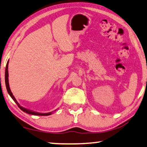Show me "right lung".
<instances>
[{
	"label": "right lung",
	"mask_w": 147,
	"mask_h": 147,
	"mask_svg": "<svg viewBox=\"0 0 147 147\" xmlns=\"http://www.w3.org/2000/svg\"><path fill=\"white\" fill-rule=\"evenodd\" d=\"M8 63H9V61H8L7 62V64H6V69H5V83H6V89L7 91H8V92L9 94V95L11 96V98H12L13 100L16 103V104L18 105V106L20 108V109L24 111L25 113H26L28 114H30V115H40V116H48V115H50L53 113V112H49V113H38V112H36V111H34L32 110H30V109H26V108L23 107L21 106V105H19V103L18 102V101L16 100V99L14 97V96L13 95L12 92H11V91L10 90V88H9V81H8ZM56 110H55V111Z\"/></svg>",
	"instance_id": "add662e5"
}]
</instances>
